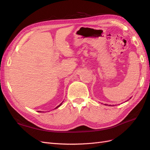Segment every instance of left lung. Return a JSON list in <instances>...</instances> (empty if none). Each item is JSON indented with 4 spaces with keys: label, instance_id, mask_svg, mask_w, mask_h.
I'll return each mask as SVG.
<instances>
[{
    "label": "left lung",
    "instance_id": "left-lung-1",
    "mask_svg": "<svg viewBox=\"0 0 150 150\" xmlns=\"http://www.w3.org/2000/svg\"><path fill=\"white\" fill-rule=\"evenodd\" d=\"M131 99V98H130ZM105 105H106V104H105ZM110 106H111V105H110Z\"/></svg>",
    "mask_w": 150,
    "mask_h": 150
}]
</instances>
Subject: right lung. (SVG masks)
<instances>
[{
    "label": "right lung",
    "mask_w": 150,
    "mask_h": 150,
    "mask_svg": "<svg viewBox=\"0 0 150 150\" xmlns=\"http://www.w3.org/2000/svg\"><path fill=\"white\" fill-rule=\"evenodd\" d=\"M62 103H61V104H59V106H57V107H56V108L55 109H56V108H59V106H60L61 105V104H62Z\"/></svg>",
    "instance_id": "obj_1"
}]
</instances>
